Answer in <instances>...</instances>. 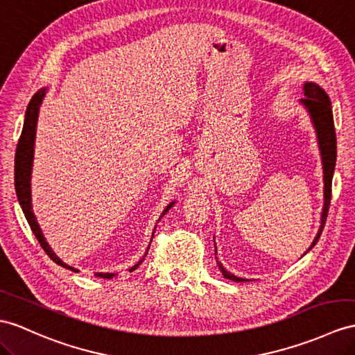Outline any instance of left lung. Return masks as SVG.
<instances>
[{
  "label": "left lung",
  "instance_id": "1",
  "mask_svg": "<svg viewBox=\"0 0 355 355\" xmlns=\"http://www.w3.org/2000/svg\"><path fill=\"white\" fill-rule=\"evenodd\" d=\"M302 89H304V99H300V102L304 105V108L310 114V119H312V123L315 126L316 137H318L319 150H321L322 168H324V209L321 215V226H319L318 235L315 236L312 245L309 248L312 250L316 245L319 236H321V233L324 230V224L327 221L328 209H330L331 182H333V173L336 166V131H334L331 102H330V98H328V94L315 83H306ZM215 253H217V250H215ZM217 263H218L220 271L226 279L232 282H248L247 279H239L236 275L230 274L218 261Z\"/></svg>",
  "mask_w": 355,
  "mask_h": 355
}]
</instances>
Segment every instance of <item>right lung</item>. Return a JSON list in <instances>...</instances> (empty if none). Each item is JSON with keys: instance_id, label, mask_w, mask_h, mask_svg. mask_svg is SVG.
Here are the masks:
<instances>
[{"instance_id": "add662e5", "label": "right lung", "mask_w": 355, "mask_h": 355, "mask_svg": "<svg viewBox=\"0 0 355 355\" xmlns=\"http://www.w3.org/2000/svg\"><path fill=\"white\" fill-rule=\"evenodd\" d=\"M45 94H46V87L40 89L37 93H34V96L31 98L28 107H27V111H25L24 128H22V132H21L19 141H18V148H16V155H15V188H16V196H18L19 205L22 207L24 214H25V218H27L30 227L34 233V236L37 238L39 244L42 245L43 250H45L46 254L51 259H53V261L57 265H62L63 268H67V270L78 272V270H75V268L69 266L67 263H64L62 261V259L57 257V254L53 252V248L48 245L46 239H45V236H43V233L39 227L36 215L33 214V207H31V188L30 187H31V167H33V158H34V155H33L34 153V140H36V126H37L39 108H40V103H42L43 98H45ZM173 205H175V202H171L166 207V209L162 211L159 220L170 211V207ZM153 233H155V230H153ZM152 238H153V235H152ZM148 250H149V247H148ZM146 254H148V252H146ZM144 256H143V259H144ZM143 259H141V261H138V263H135L134 266L129 268V271L137 270L138 265L143 262ZM94 275H96V277H101V279H112L116 274L114 272H96Z\"/></svg>"}]
</instances>
